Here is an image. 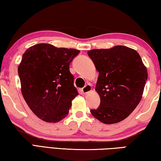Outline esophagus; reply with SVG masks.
<instances>
[{
	"label": "esophagus",
	"instance_id": "obj_1",
	"mask_svg": "<svg viewBox=\"0 0 161 161\" xmlns=\"http://www.w3.org/2000/svg\"><path fill=\"white\" fill-rule=\"evenodd\" d=\"M91 90H92V86H91L90 85H86V86L83 87V89H82V92L83 94H86L90 92Z\"/></svg>",
	"mask_w": 161,
	"mask_h": 161
}]
</instances>
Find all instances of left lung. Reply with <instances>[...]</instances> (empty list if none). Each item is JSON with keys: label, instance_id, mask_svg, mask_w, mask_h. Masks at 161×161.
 <instances>
[{"label": "left lung", "instance_id": "1", "mask_svg": "<svg viewBox=\"0 0 161 161\" xmlns=\"http://www.w3.org/2000/svg\"><path fill=\"white\" fill-rule=\"evenodd\" d=\"M87 54L99 71L95 90L100 104L91 109V114L103 123L120 122L141 101L148 78L147 68L137 51L122 45L94 49Z\"/></svg>", "mask_w": 161, "mask_h": 161}]
</instances>
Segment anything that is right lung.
<instances>
[{"instance_id":"1","label":"right lung","mask_w":161,"mask_h":161,"mask_svg":"<svg viewBox=\"0 0 161 161\" xmlns=\"http://www.w3.org/2000/svg\"><path fill=\"white\" fill-rule=\"evenodd\" d=\"M80 50L40 43L27 49L18 67L22 93L40 119L57 123L69 114L78 95L69 65Z\"/></svg>"}]
</instances>
